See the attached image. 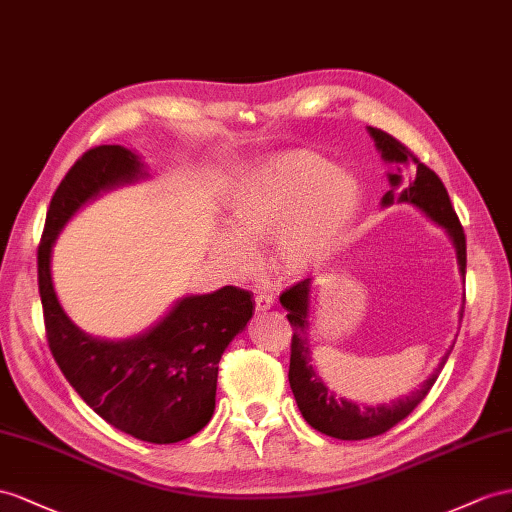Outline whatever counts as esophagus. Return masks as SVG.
Returning <instances> with one entry per match:
<instances>
[{
	"label": "esophagus",
	"mask_w": 512,
	"mask_h": 512,
	"mask_svg": "<svg viewBox=\"0 0 512 512\" xmlns=\"http://www.w3.org/2000/svg\"><path fill=\"white\" fill-rule=\"evenodd\" d=\"M274 307V298L268 294H257L255 296V309L257 311H268Z\"/></svg>",
	"instance_id": "1"
}]
</instances>
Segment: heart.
Instances as JSON below:
<instances>
[{
    "instance_id": "heart-1",
    "label": "heart",
    "mask_w": 512,
    "mask_h": 512,
    "mask_svg": "<svg viewBox=\"0 0 512 512\" xmlns=\"http://www.w3.org/2000/svg\"><path fill=\"white\" fill-rule=\"evenodd\" d=\"M359 209L355 175L331 168L318 153L287 151L259 164L233 192V233H218L216 251L233 264H248L253 253L244 240L274 238V264L300 274L350 240Z\"/></svg>"
}]
</instances>
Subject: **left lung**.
I'll use <instances>...</instances> for the list:
<instances>
[{
    "label": "left lung",
    "mask_w": 512,
    "mask_h": 512,
    "mask_svg": "<svg viewBox=\"0 0 512 512\" xmlns=\"http://www.w3.org/2000/svg\"><path fill=\"white\" fill-rule=\"evenodd\" d=\"M370 136L376 142V149L381 151L383 160L393 164L396 173H389L391 188L383 196V205H391L393 201L398 203H411L422 209V212L441 225L454 242L456 248V259H458V270L465 277L467 268V244H465V233L461 227V220H458L454 207L450 203L448 190H445L443 181L437 177L435 170H430L426 164L419 162V157L404 147L400 140L389 136L387 131L368 127ZM407 181L404 182L403 179ZM404 182L403 187L401 183ZM403 187L400 195L395 194V188ZM309 292H311V279L298 281L292 285L290 290H285L279 300L283 309H287V320L292 324V355H290V387L294 391V398L300 413H303L305 422L320 430L322 435H329L335 439L344 441H359V439H370L376 435H383L389 428L396 426L398 422L409 415L415 406L422 402L430 387L435 385L441 368L448 361L450 352L445 355L428 381L419 387L417 391L409 393L400 400H393L389 404L381 406H359L355 402H348L344 398H337V393L324 385L322 378L316 374L311 365V348H309ZM461 320H463V309H461Z\"/></svg>",
    "instance_id": "obj_1"
}]
</instances>
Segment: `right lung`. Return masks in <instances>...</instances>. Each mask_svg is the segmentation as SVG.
I'll list each match as a JSON object with an SVG mask.
<instances>
[{"label":"right lung","instance_id":"right-lung-1","mask_svg":"<svg viewBox=\"0 0 512 512\" xmlns=\"http://www.w3.org/2000/svg\"><path fill=\"white\" fill-rule=\"evenodd\" d=\"M140 177L138 155L119 144L88 149L69 168L51 196L38 244V292L49 350L71 387L114 428L162 445L196 435L212 419L220 357L253 318L255 300L233 285L188 296L153 329L125 342L77 329L51 283V248L86 201Z\"/></svg>","mask_w":512,"mask_h":512}]
</instances>
